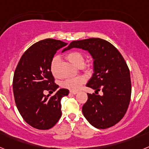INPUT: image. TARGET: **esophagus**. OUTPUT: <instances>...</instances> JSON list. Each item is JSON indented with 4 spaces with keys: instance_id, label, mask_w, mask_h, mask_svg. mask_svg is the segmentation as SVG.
I'll return each instance as SVG.
<instances>
[{
    "instance_id": "34e87169",
    "label": "esophagus",
    "mask_w": 149,
    "mask_h": 149,
    "mask_svg": "<svg viewBox=\"0 0 149 149\" xmlns=\"http://www.w3.org/2000/svg\"><path fill=\"white\" fill-rule=\"evenodd\" d=\"M70 93L72 95H76L77 93V91H70Z\"/></svg>"
}]
</instances>
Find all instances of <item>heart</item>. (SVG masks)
<instances>
[{
  "label": "heart",
  "mask_w": 149,
  "mask_h": 149,
  "mask_svg": "<svg viewBox=\"0 0 149 149\" xmlns=\"http://www.w3.org/2000/svg\"><path fill=\"white\" fill-rule=\"evenodd\" d=\"M66 59L77 67H82L85 70L89 69V65H84L85 63V56L81 52L77 51H71L67 54ZM60 58L58 56L54 57L53 60L51 62V72L55 77H60L59 74V65H60ZM86 82V77L84 76H78L76 77H72V78H68L65 81H63L61 84V86L63 88L68 89L71 91H77L81 87L83 84Z\"/></svg>",
  "instance_id": "1"
}]
</instances>
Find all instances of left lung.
I'll return each mask as SVG.
<instances>
[{"instance_id": "8db88e82", "label": "left lung", "mask_w": 149, "mask_h": 149, "mask_svg": "<svg viewBox=\"0 0 149 149\" xmlns=\"http://www.w3.org/2000/svg\"><path fill=\"white\" fill-rule=\"evenodd\" d=\"M73 48L86 50L92 55L94 73L86 86L95 93H103L102 95L87 93L83 114L96 128L115 125L126 113L131 101V81L125 60L111 43L99 38L73 41L65 50Z\"/></svg>"}]
</instances>
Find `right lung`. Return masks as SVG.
Returning <instances> with one entry per match:
<instances>
[{
  "label": "right lung",
  "instance_id": "right-lung-1",
  "mask_svg": "<svg viewBox=\"0 0 149 149\" xmlns=\"http://www.w3.org/2000/svg\"><path fill=\"white\" fill-rule=\"evenodd\" d=\"M66 45L54 39L39 41L23 54L15 68L13 87L17 108L24 120L39 130L56 125L62 116V98L69 93L67 89H60L51 97L43 93L59 87L50 65L56 51Z\"/></svg>",
  "mask_w": 149,
  "mask_h": 149
}]
</instances>
